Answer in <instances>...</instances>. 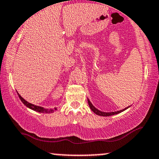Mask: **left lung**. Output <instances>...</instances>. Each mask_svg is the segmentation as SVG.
Wrapping results in <instances>:
<instances>
[{"instance_id": "left-lung-1", "label": "left lung", "mask_w": 159, "mask_h": 159, "mask_svg": "<svg viewBox=\"0 0 159 159\" xmlns=\"http://www.w3.org/2000/svg\"><path fill=\"white\" fill-rule=\"evenodd\" d=\"M87 101H88V104H89V106H90V109L93 111V112H94L95 114L98 115V116H112V115H115V114H118L120 113L123 112V111H125L126 109L130 107V106L125 107V108L123 109V110H120V111H114V112H104V111H99L98 109L96 108V107H94V105L91 103V102L90 101L89 98H87Z\"/></svg>"}]
</instances>
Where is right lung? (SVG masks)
<instances>
[{"label":"right lung","instance_id":"obj_1","mask_svg":"<svg viewBox=\"0 0 159 159\" xmlns=\"http://www.w3.org/2000/svg\"><path fill=\"white\" fill-rule=\"evenodd\" d=\"M17 93H18V95H19V97L20 98V99H21V101L22 102L23 104L25 105V106H27V107H28V108L31 109V110H34V111H36V112L45 113V114H51V113H53L54 111H55L57 110V107H54V108L48 109V108H45V107H41V106H37V105H34V104L28 102H27L26 100L25 99V98H23L21 96H20L19 93L17 92Z\"/></svg>","mask_w":159,"mask_h":159}]
</instances>
